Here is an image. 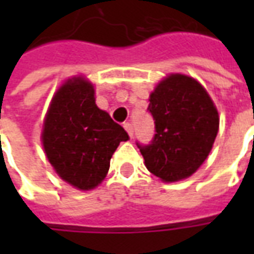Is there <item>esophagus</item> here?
Segmentation results:
<instances>
[{"label":"esophagus","mask_w":254,"mask_h":254,"mask_svg":"<svg viewBox=\"0 0 254 254\" xmlns=\"http://www.w3.org/2000/svg\"><path fill=\"white\" fill-rule=\"evenodd\" d=\"M124 127H125V130L127 132V134H129V137L132 138L133 137V132H134V130H133L132 124H129V122H125V124H124Z\"/></svg>","instance_id":"esophagus-1"}]
</instances>
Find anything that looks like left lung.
<instances>
[{
    "mask_svg": "<svg viewBox=\"0 0 254 254\" xmlns=\"http://www.w3.org/2000/svg\"><path fill=\"white\" fill-rule=\"evenodd\" d=\"M155 137L140 147L144 165L163 182L193 176L205 162L219 130V113L201 83L184 73H170L149 94Z\"/></svg>",
    "mask_w": 254,
    "mask_h": 254,
    "instance_id": "obj_1",
    "label": "left lung"
}]
</instances>
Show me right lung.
I'll return each instance as SVG.
<instances>
[{"mask_svg": "<svg viewBox=\"0 0 254 254\" xmlns=\"http://www.w3.org/2000/svg\"><path fill=\"white\" fill-rule=\"evenodd\" d=\"M127 138L124 127L96 106L94 84L81 74L65 80L54 92L41 133L53 170L84 191L103 182L114 151Z\"/></svg>", "mask_w": 254, "mask_h": 254, "instance_id": "obj_1", "label": "right lung"}]
</instances>
